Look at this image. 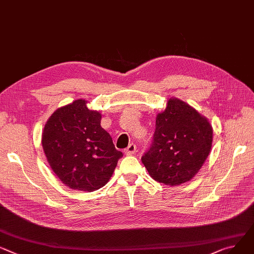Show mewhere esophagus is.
<instances>
[{"instance_id": "obj_1", "label": "esophagus", "mask_w": 254, "mask_h": 254, "mask_svg": "<svg viewBox=\"0 0 254 254\" xmlns=\"http://www.w3.org/2000/svg\"><path fill=\"white\" fill-rule=\"evenodd\" d=\"M137 151V147H136V145L134 144H129L128 146H127V148H126L125 149V153L127 154V155H132V154H134V152Z\"/></svg>"}]
</instances>
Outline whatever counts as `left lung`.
<instances>
[{
    "label": "left lung",
    "mask_w": 254,
    "mask_h": 254,
    "mask_svg": "<svg viewBox=\"0 0 254 254\" xmlns=\"http://www.w3.org/2000/svg\"><path fill=\"white\" fill-rule=\"evenodd\" d=\"M211 143L212 127L206 118L173 98L157 115L153 140L141 159L152 179L178 186L199 172Z\"/></svg>",
    "instance_id": "8db88e82"
}]
</instances>
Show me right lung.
<instances>
[{
    "label": "right lung",
    "instance_id": "1",
    "mask_svg": "<svg viewBox=\"0 0 254 254\" xmlns=\"http://www.w3.org/2000/svg\"><path fill=\"white\" fill-rule=\"evenodd\" d=\"M82 99L57 109L47 122L42 144L47 160L67 187L93 192L112 176L123 152L101 127V114Z\"/></svg>",
    "mask_w": 254,
    "mask_h": 254
}]
</instances>
